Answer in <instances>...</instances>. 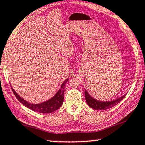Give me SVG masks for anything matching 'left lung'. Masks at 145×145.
<instances>
[{
    "label": "left lung",
    "mask_w": 145,
    "mask_h": 145,
    "mask_svg": "<svg viewBox=\"0 0 145 145\" xmlns=\"http://www.w3.org/2000/svg\"><path fill=\"white\" fill-rule=\"evenodd\" d=\"M127 94V93H126ZM126 94L122 96L120 98L113 100H110V101H100V100H96L94 98H92L87 90L85 89V98L86 101L87 102L88 105L91 108L96 110H107L116 106L117 104L123 100V98L126 96Z\"/></svg>",
    "instance_id": "1"
}]
</instances>
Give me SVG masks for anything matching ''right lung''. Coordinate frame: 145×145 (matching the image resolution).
Returning <instances> with one entry per match:
<instances>
[{
	"mask_svg": "<svg viewBox=\"0 0 145 145\" xmlns=\"http://www.w3.org/2000/svg\"><path fill=\"white\" fill-rule=\"evenodd\" d=\"M67 81H68V79H66L63 82V83L61 85V88L59 89V90L57 91V92L56 93L54 97H52V98L47 100V101L39 104H31L27 102L26 100L22 98L16 92L15 90L12 88V86L11 88L16 98L19 100V101L21 103L23 104L25 106H26L27 108L31 109L33 111L37 112L43 114L51 113L57 110V109H59L62 106L64 100V87H65V83Z\"/></svg>",
	"mask_w": 145,
	"mask_h": 145,
	"instance_id": "1",
	"label": "right lung"
}]
</instances>
